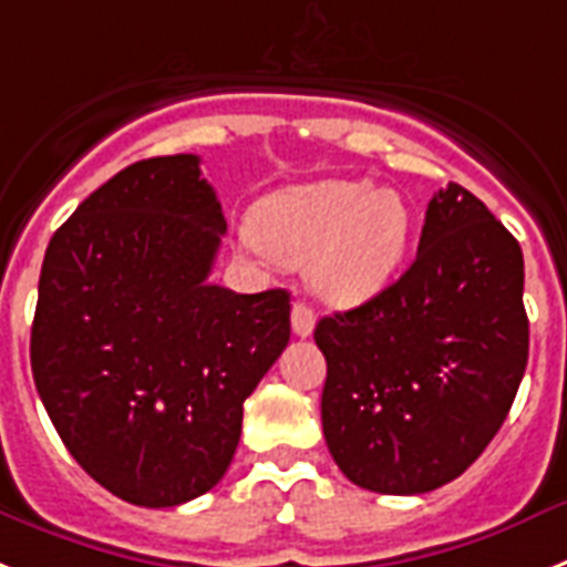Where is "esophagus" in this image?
<instances>
[{
  "mask_svg": "<svg viewBox=\"0 0 567 567\" xmlns=\"http://www.w3.org/2000/svg\"><path fill=\"white\" fill-rule=\"evenodd\" d=\"M290 324H293V333L297 337H311L313 324H317V313L308 308L305 302H293V311H290Z\"/></svg>",
  "mask_w": 567,
  "mask_h": 567,
  "instance_id": "1",
  "label": "esophagus"
}]
</instances>
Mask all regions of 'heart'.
<instances>
[{
	"label": "heart",
	"instance_id": "1",
	"mask_svg": "<svg viewBox=\"0 0 567 567\" xmlns=\"http://www.w3.org/2000/svg\"><path fill=\"white\" fill-rule=\"evenodd\" d=\"M413 216L396 190L365 179H322L265 196L245 243L308 282L331 305H359L396 277Z\"/></svg>",
	"mask_w": 567,
	"mask_h": 567
}]
</instances>
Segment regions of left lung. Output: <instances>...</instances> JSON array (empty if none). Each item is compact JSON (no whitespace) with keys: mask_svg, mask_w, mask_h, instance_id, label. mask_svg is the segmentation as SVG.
I'll return each instance as SVG.
<instances>
[{"mask_svg":"<svg viewBox=\"0 0 567 567\" xmlns=\"http://www.w3.org/2000/svg\"><path fill=\"white\" fill-rule=\"evenodd\" d=\"M525 262L508 228L451 182L425 210L411 268L322 317V431L348 480L427 494L488 447L528 365Z\"/></svg>","mask_w":567,"mask_h":567,"instance_id":"obj_1","label":"left lung"}]
</instances>
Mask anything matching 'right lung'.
I'll return each instance as SVG.
<instances>
[{
  "label": "right lung",
  "mask_w": 567,
  "mask_h": 567,
  "mask_svg": "<svg viewBox=\"0 0 567 567\" xmlns=\"http://www.w3.org/2000/svg\"><path fill=\"white\" fill-rule=\"evenodd\" d=\"M228 223L199 156H154L93 190L45 250L33 382L85 474L142 508L223 480L243 405L290 339V297L210 285Z\"/></svg>",
  "instance_id": "1"
}]
</instances>
